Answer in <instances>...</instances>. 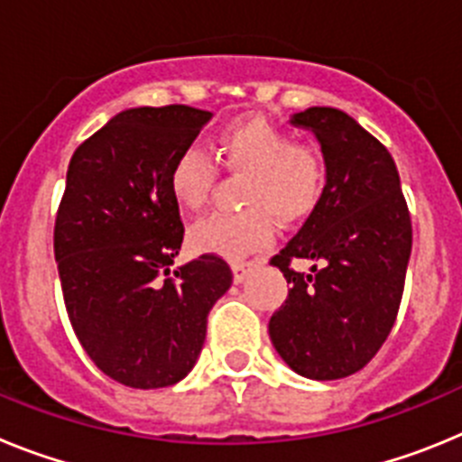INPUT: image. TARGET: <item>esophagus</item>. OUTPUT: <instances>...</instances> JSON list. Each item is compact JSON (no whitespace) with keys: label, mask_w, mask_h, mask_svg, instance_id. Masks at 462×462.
Returning <instances> with one entry per match:
<instances>
[{"label":"esophagus","mask_w":462,"mask_h":462,"mask_svg":"<svg viewBox=\"0 0 462 462\" xmlns=\"http://www.w3.org/2000/svg\"><path fill=\"white\" fill-rule=\"evenodd\" d=\"M254 266H256L254 261H234V266H231V268H234V280L243 282L245 277L254 271Z\"/></svg>","instance_id":"obj_1"}]
</instances>
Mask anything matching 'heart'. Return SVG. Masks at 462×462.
Returning <instances> with one entry per match:
<instances>
[{
  "mask_svg": "<svg viewBox=\"0 0 462 462\" xmlns=\"http://www.w3.org/2000/svg\"><path fill=\"white\" fill-rule=\"evenodd\" d=\"M217 164L247 173L243 212H222L191 228V243L203 252L243 259L273 240V215L298 222L317 208L326 187V157L314 143L293 141L263 117H236L212 143ZM217 164L203 150L187 148L171 166L169 189L178 206L201 210L217 180Z\"/></svg>",
  "mask_w": 462,
  "mask_h": 462,
  "instance_id": "heart-1",
  "label": "heart"
}]
</instances>
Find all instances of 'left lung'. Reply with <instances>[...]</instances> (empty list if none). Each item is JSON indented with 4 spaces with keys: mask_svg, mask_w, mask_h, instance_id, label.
<instances>
[{
    "mask_svg": "<svg viewBox=\"0 0 462 462\" xmlns=\"http://www.w3.org/2000/svg\"><path fill=\"white\" fill-rule=\"evenodd\" d=\"M291 125L319 138L326 187L303 228L271 259L291 289L268 333L289 368L328 382L365 368L389 337L405 289L411 219L393 157L354 117L314 106ZM293 258H312L313 273L293 272Z\"/></svg>",
    "mask_w": 462,
    "mask_h": 462,
    "instance_id": "1",
    "label": "left lung"
}]
</instances>
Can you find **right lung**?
<instances>
[{
    "label": "right lung",
    "mask_w": 462,
    "mask_h": 462,
    "mask_svg": "<svg viewBox=\"0 0 462 462\" xmlns=\"http://www.w3.org/2000/svg\"><path fill=\"white\" fill-rule=\"evenodd\" d=\"M210 113L173 104L116 116L73 152L55 261L73 333L132 389L178 383L201 354L208 312L234 273L217 254L171 271L185 226L169 173Z\"/></svg>",
    "instance_id": "obj_1"
}]
</instances>
